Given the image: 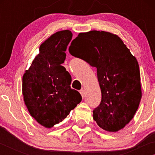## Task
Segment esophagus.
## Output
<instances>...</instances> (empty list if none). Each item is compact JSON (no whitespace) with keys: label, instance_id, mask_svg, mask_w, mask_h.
<instances>
[{"label":"esophagus","instance_id":"1","mask_svg":"<svg viewBox=\"0 0 155 155\" xmlns=\"http://www.w3.org/2000/svg\"><path fill=\"white\" fill-rule=\"evenodd\" d=\"M80 94H81V96H82V97L83 98V97H84V94H85V91H84L83 89H82V90H80Z\"/></svg>","mask_w":155,"mask_h":155}]
</instances>
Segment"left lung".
<instances>
[{
  "label": "left lung",
  "mask_w": 155,
  "mask_h": 155,
  "mask_svg": "<svg viewBox=\"0 0 155 155\" xmlns=\"http://www.w3.org/2000/svg\"><path fill=\"white\" fill-rule=\"evenodd\" d=\"M69 52L96 68L102 98L94 120L107 131L122 129L133 118L141 98L137 59L118 36L105 31L79 33Z\"/></svg>",
  "instance_id": "1"
}]
</instances>
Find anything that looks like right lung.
Listing matches in <instances>:
<instances>
[{"mask_svg": "<svg viewBox=\"0 0 155 155\" xmlns=\"http://www.w3.org/2000/svg\"><path fill=\"white\" fill-rule=\"evenodd\" d=\"M72 38L69 30L52 35L41 44L40 53L23 75L25 103L31 116L46 128L62 122L82 100L70 87L71 76L61 65Z\"/></svg>", "mask_w": 155, "mask_h": 155, "instance_id": "obj_1", "label": "right lung"}]
</instances>
